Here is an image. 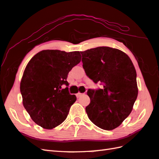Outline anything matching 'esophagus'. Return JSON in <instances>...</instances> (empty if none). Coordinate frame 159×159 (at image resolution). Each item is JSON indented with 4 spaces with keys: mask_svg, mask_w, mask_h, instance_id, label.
<instances>
[{
    "mask_svg": "<svg viewBox=\"0 0 159 159\" xmlns=\"http://www.w3.org/2000/svg\"><path fill=\"white\" fill-rule=\"evenodd\" d=\"M83 95V94L82 93H80V92H79V93H77L76 94V96L78 98H79V97H80V96H81Z\"/></svg>",
    "mask_w": 159,
    "mask_h": 159,
    "instance_id": "obj_1",
    "label": "esophagus"
}]
</instances>
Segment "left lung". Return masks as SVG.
Returning a JSON list of instances; mask_svg holds the SVG:
<instances>
[{
	"label": "left lung",
	"mask_w": 159,
	"mask_h": 159,
	"mask_svg": "<svg viewBox=\"0 0 159 159\" xmlns=\"http://www.w3.org/2000/svg\"><path fill=\"white\" fill-rule=\"evenodd\" d=\"M83 67L94 83L103 88L89 89L85 111L92 122L105 130L119 127L129 116L138 96L136 71L125 52L110 47L80 52Z\"/></svg>",
	"instance_id": "obj_1"
}]
</instances>
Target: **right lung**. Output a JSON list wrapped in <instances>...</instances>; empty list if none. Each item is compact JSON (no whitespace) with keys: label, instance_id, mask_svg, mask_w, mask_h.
Wrapping results in <instances>:
<instances>
[{"label":"right lung","instance_id":"add662e5","mask_svg":"<svg viewBox=\"0 0 159 159\" xmlns=\"http://www.w3.org/2000/svg\"><path fill=\"white\" fill-rule=\"evenodd\" d=\"M81 61L79 52L43 50L27 63L20 89L24 107L31 119L43 128L51 129L66 119L76 101L68 88L67 74Z\"/></svg>","mask_w":159,"mask_h":159}]
</instances>
